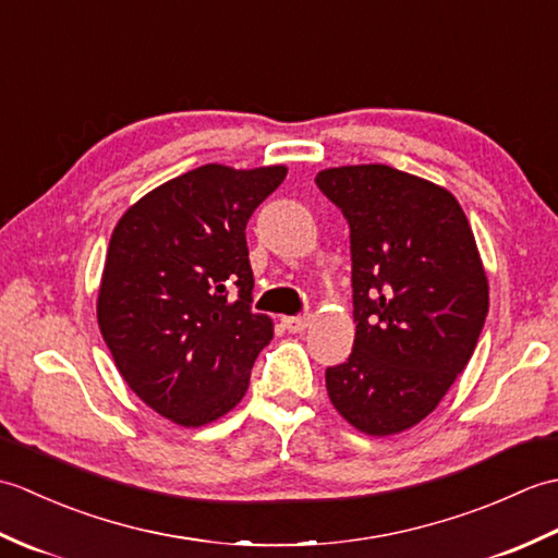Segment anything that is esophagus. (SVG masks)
I'll list each match as a JSON object with an SVG mask.
<instances>
[{
  "label": "esophagus",
  "mask_w": 558,
  "mask_h": 558,
  "mask_svg": "<svg viewBox=\"0 0 558 558\" xmlns=\"http://www.w3.org/2000/svg\"><path fill=\"white\" fill-rule=\"evenodd\" d=\"M282 326H286L290 333H302V330L310 326V316H286L282 318Z\"/></svg>",
  "instance_id": "esophagus-1"
}]
</instances>
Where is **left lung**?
<instances>
[{
    "label": "left lung",
    "mask_w": 558,
    "mask_h": 558,
    "mask_svg": "<svg viewBox=\"0 0 558 558\" xmlns=\"http://www.w3.org/2000/svg\"><path fill=\"white\" fill-rule=\"evenodd\" d=\"M316 186L350 225V357L326 369L330 402L354 429L405 432L465 369L489 312L475 234L456 196L388 165H348Z\"/></svg>",
    "instance_id": "1"
}]
</instances>
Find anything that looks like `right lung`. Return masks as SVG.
<instances>
[{
    "label": "right lung",
    "mask_w": 558,
    "mask_h": 558,
    "mask_svg": "<svg viewBox=\"0 0 558 558\" xmlns=\"http://www.w3.org/2000/svg\"><path fill=\"white\" fill-rule=\"evenodd\" d=\"M288 168L204 165L129 208L105 258L98 324L129 388L182 426L222 417L248 388L272 322L252 312L246 222Z\"/></svg>",
    "instance_id": "obj_1"
}]
</instances>
